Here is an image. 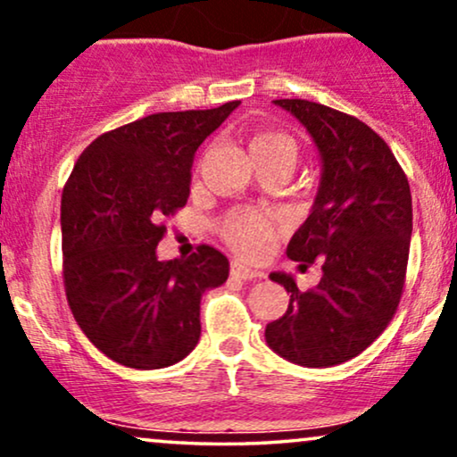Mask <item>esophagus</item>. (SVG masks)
Masks as SVG:
<instances>
[{
  "label": "esophagus",
  "instance_id": "obj_1",
  "mask_svg": "<svg viewBox=\"0 0 457 457\" xmlns=\"http://www.w3.org/2000/svg\"><path fill=\"white\" fill-rule=\"evenodd\" d=\"M232 277H238V279L251 281V279H262L264 272L249 269V266H243L240 262H232Z\"/></svg>",
  "mask_w": 457,
  "mask_h": 457
}]
</instances>
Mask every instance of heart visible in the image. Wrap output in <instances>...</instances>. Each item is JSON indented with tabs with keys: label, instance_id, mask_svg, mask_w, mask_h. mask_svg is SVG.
I'll list each match as a JSON object with an SVG mask.
<instances>
[{
	"label": "heart",
	"instance_id": "b5f03b06",
	"mask_svg": "<svg viewBox=\"0 0 457 457\" xmlns=\"http://www.w3.org/2000/svg\"><path fill=\"white\" fill-rule=\"evenodd\" d=\"M251 159L296 161V141L281 130H260L249 139ZM219 232L236 253L243 258H260L266 245L277 234V223L253 211H232L219 223Z\"/></svg>",
	"mask_w": 457,
	"mask_h": 457
}]
</instances>
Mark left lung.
Listing matches in <instances>:
<instances>
[{
    "mask_svg": "<svg viewBox=\"0 0 457 457\" xmlns=\"http://www.w3.org/2000/svg\"><path fill=\"white\" fill-rule=\"evenodd\" d=\"M275 104L309 130L322 159L316 202L287 245V258L301 269L322 262V279L301 292L290 275L270 272L290 305L266 324V344L290 363L339 365L363 353L400 305L412 234L411 187L385 139L354 115L303 98Z\"/></svg>",
    "mask_w": 457,
    "mask_h": 457,
    "instance_id": "left-lung-1",
    "label": "left lung"
}]
</instances>
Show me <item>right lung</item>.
I'll return each mask as SVG.
<instances>
[{"label":"right lung","instance_id":"obj_1","mask_svg":"<svg viewBox=\"0 0 457 457\" xmlns=\"http://www.w3.org/2000/svg\"><path fill=\"white\" fill-rule=\"evenodd\" d=\"M240 101L152 113L83 150L62 193L64 287L72 316L104 356L135 370L182 361L202 333L199 301L229 275L214 246L156 258L162 217L187 204L193 156Z\"/></svg>","mask_w":457,"mask_h":457}]
</instances>
